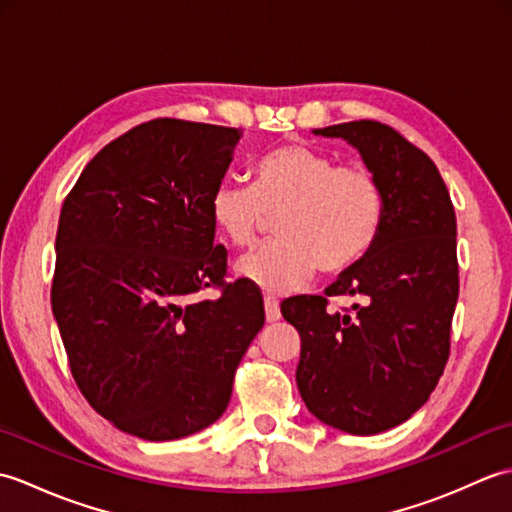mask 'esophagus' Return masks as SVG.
I'll return each instance as SVG.
<instances>
[{"label": "esophagus", "mask_w": 512, "mask_h": 512, "mask_svg": "<svg viewBox=\"0 0 512 512\" xmlns=\"http://www.w3.org/2000/svg\"><path fill=\"white\" fill-rule=\"evenodd\" d=\"M264 306H266V321L268 323H275V321H279V317H281V310H279V301L275 299V297H266L264 299Z\"/></svg>", "instance_id": "esophagus-1"}]
</instances>
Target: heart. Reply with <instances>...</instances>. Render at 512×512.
<instances>
[{
    "label": "heart",
    "mask_w": 512,
    "mask_h": 512,
    "mask_svg": "<svg viewBox=\"0 0 512 512\" xmlns=\"http://www.w3.org/2000/svg\"><path fill=\"white\" fill-rule=\"evenodd\" d=\"M209 209L235 248L253 246L277 217L279 239L239 259V275L270 292L301 288L314 270L343 273L369 253L385 224L387 198L376 173L303 143L279 145L255 162L253 187L224 178Z\"/></svg>",
    "instance_id": "obj_1"
}]
</instances>
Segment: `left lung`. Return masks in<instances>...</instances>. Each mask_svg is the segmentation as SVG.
Returning <instances> with one entry per match:
<instances>
[{
	"mask_svg": "<svg viewBox=\"0 0 512 512\" xmlns=\"http://www.w3.org/2000/svg\"><path fill=\"white\" fill-rule=\"evenodd\" d=\"M314 134L361 151L385 189V224L325 295L290 297L281 314L301 336L297 385L306 407L334 429L374 436L411 418L449 361L458 224L438 167L398 129L352 121ZM332 296L357 303L334 313Z\"/></svg>",
	"mask_w": 512,
	"mask_h": 512,
	"instance_id": "obj_1",
	"label": "left lung"
}]
</instances>
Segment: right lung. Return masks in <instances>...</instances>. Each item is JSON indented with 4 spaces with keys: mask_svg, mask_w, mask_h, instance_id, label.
Returning a JSON list of instances; mask_svg holds the SVG:
<instances>
[{
    "mask_svg": "<svg viewBox=\"0 0 512 512\" xmlns=\"http://www.w3.org/2000/svg\"><path fill=\"white\" fill-rule=\"evenodd\" d=\"M233 127L154 118L96 154L65 195L52 312L85 400L143 440L209 427L264 328V297L228 281L209 200ZM217 298H198L202 289Z\"/></svg>",
    "mask_w": 512,
    "mask_h": 512,
    "instance_id": "right-lung-1",
    "label": "right lung"
}]
</instances>
